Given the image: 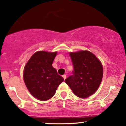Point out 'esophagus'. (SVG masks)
<instances>
[{
	"mask_svg": "<svg viewBox=\"0 0 126 126\" xmlns=\"http://www.w3.org/2000/svg\"><path fill=\"white\" fill-rule=\"evenodd\" d=\"M63 78H64V79L65 80V79H66V75H63Z\"/></svg>",
	"mask_w": 126,
	"mask_h": 126,
	"instance_id": "obj_1",
	"label": "esophagus"
}]
</instances>
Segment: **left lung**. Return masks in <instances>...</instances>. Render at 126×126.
<instances>
[{
    "label": "left lung",
    "mask_w": 126,
    "mask_h": 126,
    "mask_svg": "<svg viewBox=\"0 0 126 126\" xmlns=\"http://www.w3.org/2000/svg\"><path fill=\"white\" fill-rule=\"evenodd\" d=\"M73 65V75L65 80L74 94L86 98L95 93L99 88L103 76L100 60L89 51L70 53Z\"/></svg>",
    "instance_id": "obj_1"
}]
</instances>
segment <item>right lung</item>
Segmentation results:
<instances>
[{
	"label": "right lung",
	"mask_w": 126,
	"mask_h": 126,
	"mask_svg": "<svg viewBox=\"0 0 126 126\" xmlns=\"http://www.w3.org/2000/svg\"><path fill=\"white\" fill-rule=\"evenodd\" d=\"M57 52L39 51L31 56L24 67V80L29 92L40 101L53 97L64 79L52 66Z\"/></svg>",
	"instance_id": "add662e5"
}]
</instances>
